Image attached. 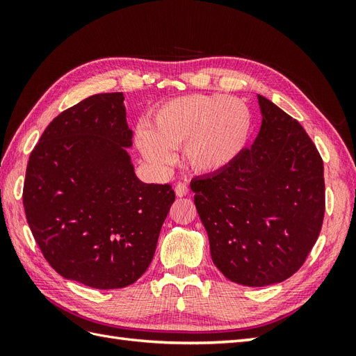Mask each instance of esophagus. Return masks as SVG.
Instances as JSON below:
<instances>
[{"mask_svg": "<svg viewBox=\"0 0 356 356\" xmlns=\"http://www.w3.org/2000/svg\"><path fill=\"white\" fill-rule=\"evenodd\" d=\"M175 193L178 197H184L188 195V186L186 184V182H178V184L175 186Z\"/></svg>", "mask_w": 356, "mask_h": 356, "instance_id": "obj_1", "label": "esophagus"}]
</instances>
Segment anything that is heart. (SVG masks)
Masks as SVG:
<instances>
[{"label":"heart","instance_id":"b5f03b06","mask_svg":"<svg viewBox=\"0 0 356 356\" xmlns=\"http://www.w3.org/2000/svg\"><path fill=\"white\" fill-rule=\"evenodd\" d=\"M252 113L230 96L188 95L156 110L152 124L138 129L136 143L144 157L159 168L174 161L182 147L184 165L196 174L229 168L246 148L252 134Z\"/></svg>","mask_w":356,"mask_h":356}]
</instances>
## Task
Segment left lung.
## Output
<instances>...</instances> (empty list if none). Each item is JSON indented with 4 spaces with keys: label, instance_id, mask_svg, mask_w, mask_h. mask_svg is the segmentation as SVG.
I'll return each mask as SVG.
<instances>
[{
    "label": "left lung",
    "instance_id": "8db88e82",
    "mask_svg": "<svg viewBox=\"0 0 356 356\" xmlns=\"http://www.w3.org/2000/svg\"><path fill=\"white\" fill-rule=\"evenodd\" d=\"M263 123L251 148L195 178L213 264L232 282L266 286L303 266L325 213L324 161L297 120L258 96Z\"/></svg>",
    "mask_w": 356,
    "mask_h": 356
}]
</instances>
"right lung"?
<instances>
[{
	"instance_id": "right-lung-1",
	"label": "right lung",
	"mask_w": 356,
	"mask_h": 356,
	"mask_svg": "<svg viewBox=\"0 0 356 356\" xmlns=\"http://www.w3.org/2000/svg\"><path fill=\"white\" fill-rule=\"evenodd\" d=\"M123 99L122 92L93 95L53 118L24 184L26 220L47 263L96 289L144 275L175 200L170 184L136 178Z\"/></svg>"
}]
</instances>
